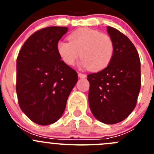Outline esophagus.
<instances>
[{
  "mask_svg": "<svg viewBox=\"0 0 154 154\" xmlns=\"http://www.w3.org/2000/svg\"><path fill=\"white\" fill-rule=\"evenodd\" d=\"M78 77H80V78H86V75L84 74H82V73L78 72Z\"/></svg>",
  "mask_w": 154,
  "mask_h": 154,
  "instance_id": "1",
  "label": "esophagus"
}]
</instances>
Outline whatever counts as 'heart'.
Returning <instances> with one entry per match:
<instances>
[{
    "instance_id": "obj_1",
    "label": "heart",
    "mask_w": 154,
    "mask_h": 154,
    "mask_svg": "<svg viewBox=\"0 0 154 154\" xmlns=\"http://www.w3.org/2000/svg\"><path fill=\"white\" fill-rule=\"evenodd\" d=\"M68 39L69 42L60 41L57 45L59 56L68 66H74L80 54V65L93 71L104 69L112 60L114 41L107 34L82 27L71 32Z\"/></svg>"
}]
</instances>
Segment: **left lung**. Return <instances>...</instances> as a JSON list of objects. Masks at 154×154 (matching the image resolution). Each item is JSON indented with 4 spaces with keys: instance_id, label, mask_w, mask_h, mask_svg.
<instances>
[{
    "instance_id": "left-lung-1",
    "label": "left lung",
    "mask_w": 154,
    "mask_h": 154,
    "mask_svg": "<svg viewBox=\"0 0 154 154\" xmlns=\"http://www.w3.org/2000/svg\"><path fill=\"white\" fill-rule=\"evenodd\" d=\"M112 60L106 68L90 74L88 104L94 117L106 125L125 120L136 107L141 88V63L137 50L127 36L111 27Z\"/></svg>"
}]
</instances>
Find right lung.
Wrapping results in <instances>:
<instances>
[{"label": "right lung", "mask_w": 154, "mask_h": 154, "mask_svg": "<svg viewBox=\"0 0 154 154\" xmlns=\"http://www.w3.org/2000/svg\"><path fill=\"white\" fill-rule=\"evenodd\" d=\"M66 27H49L30 35L17 57L18 104L32 122L49 125L60 119L77 82V73L59 56L57 45Z\"/></svg>", "instance_id": "1"}]
</instances>
